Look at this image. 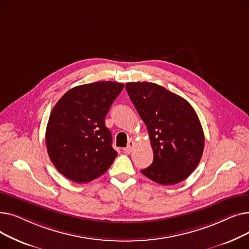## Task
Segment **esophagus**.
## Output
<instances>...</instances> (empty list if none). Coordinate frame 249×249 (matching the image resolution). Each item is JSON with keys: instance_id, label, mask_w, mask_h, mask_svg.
Returning a JSON list of instances; mask_svg holds the SVG:
<instances>
[{"instance_id": "34e87169", "label": "esophagus", "mask_w": 249, "mask_h": 249, "mask_svg": "<svg viewBox=\"0 0 249 249\" xmlns=\"http://www.w3.org/2000/svg\"><path fill=\"white\" fill-rule=\"evenodd\" d=\"M134 141L133 140H130L129 142H128V145H127V147H125L124 148V152H126V153H130V152H132V150H133V147H134Z\"/></svg>"}]
</instances>
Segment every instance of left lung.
Returning a JSON list of instances; mask_svg holds the SVG:
<instances>
[{"mask_svg": "<svg viewBox=\"0 0 249 249\" xmlns=\"http://www.w3.org/2000/svg\"><path fill=\"white\" fill-rule=\"evenodd\" d=\"M127 93L145 123L153 161L141 173L160 185L186 179L198 166L205 137L197 113L186 101L161 86L127 83Z\"/></svg>", "mask_w": 249, "mask_h": 249, "instance_id": "1", "label": "left lung"}]
</instances>
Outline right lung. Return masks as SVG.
Here are the masks:
<instances>
[{
  "mask_svg": "<svg viewBox=\"0 0 249 249\" xmlns=\"http://www.w3.org/2000/svg\"><path fill=\"white\" fill-rule=\"evenodd\" d=\"M124 85L97 82L68 90L50 113L45 141L51 162L82 184L108 171L117 156L105 117Z\"/></svg>",
  "mask_w": 249,
  "mask_h": 249,
  "instance_id": "add662e5",
  "label": "right lung"
}]
</instances>
